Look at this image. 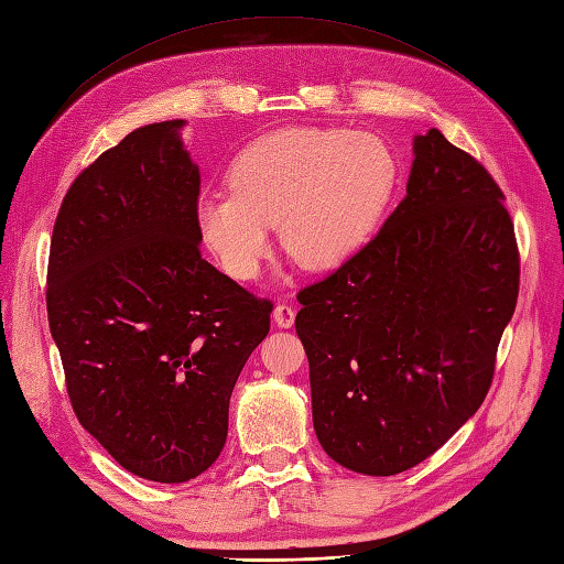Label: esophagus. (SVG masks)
<instances>
[{
    "label": "esophagus",
    "mask_w": 564,
    "mask_h": 564,
    "mask_svg": "<svg viewBox=\"0 0 564 564\" xmlns=\"http://www.w3.org/2000/svg\"><path fill=\"white\" fill-rule=\"evenodd\" d=\"M272 318H274V325H278V327H292L294 318H296V311L290 304H278L272 311Z\"/></svg>",
    "instance_id": "esophagus-1"
}]
</instances>
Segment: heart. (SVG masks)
I'll return each mask as SVG.
<instances>
[{
    "label": "heart",
    "instance_id": "obj_1",
    "mask_svg": "<svg viewBox=\"0 0 564 564\" xmlns=\"http://www.w3.org/2000/svg\"><path fill=\"white\" fill-rule=\"evenodd\" d=\"M397 182V160L376 133L282 129L246 145L227 174L229 191L205 196L196 223L229 278L253 280L270 227L299 265L345 263L373 235Z\"/></svg>",
    "mask_w": 564,
    "mask_h": 564
}]
</instances>
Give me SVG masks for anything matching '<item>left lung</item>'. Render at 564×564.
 Listing matches in <instances>:
<instances>
[{"label":"left lung","mask_w":564,"mask_h":564,"mask_svg":"<svg viewBox=\"0 0 564 564\" xmlns=\"http://www.w3.org/2000/svg\"><path fill=\"white\" fill-rule=\"evenodd\" d=\"M488 170L431 129L378 235L296 294L313 429L366 476L411 469L484 404L519 296V249Z\"/></svg>","instance_id":"8db88e82"}]
</instances>
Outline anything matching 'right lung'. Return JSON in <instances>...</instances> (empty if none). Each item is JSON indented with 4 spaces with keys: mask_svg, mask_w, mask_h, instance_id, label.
I'll use <instances>...</instances> for the list:
<instances>
[{
    "mask_svg": "<svg viewBox=\"0 0 564 564\" xmlns=\"http://www.w3.org/2000/svg\"><path fill=\"white\" fill-rule=\"evenodd\" d=\"M182 127L135 129L74 178L47 263L74 414L123 469L158 484L219 457L231 390L272 313L200 256V172Z\"/></svg>",
    "mask_w": 564,
    "mask_h": 564,
    "instance_id": "right-lung-1",
    "label": "right lung"
}]
</instances>
